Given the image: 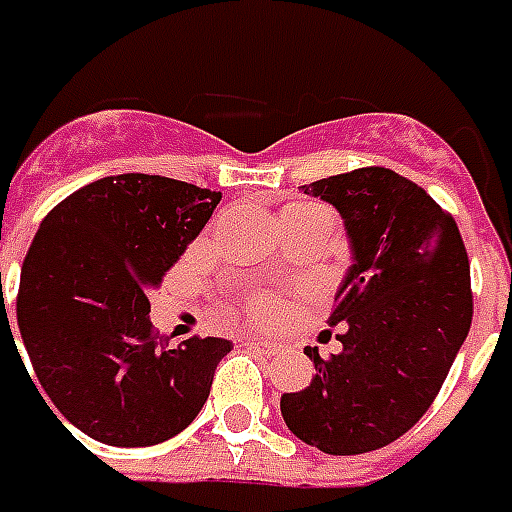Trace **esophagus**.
<instances>
[{"label": "esophagus", "mask_w": 512, "mask_h": 512, "mask_svg": "<svg viewBox=\"0 0 512 512\" xmlns=\"http://www.w3.org/2000/svg\"><path fill=\"white\" fill-rule=\"evenodd\" d=\"M243 346L245 349L256 351L259 357H275L277 354V346H272V343H267V341H259V338H245Z\"/></svg>", "instance_id": "1"}]
</instances>
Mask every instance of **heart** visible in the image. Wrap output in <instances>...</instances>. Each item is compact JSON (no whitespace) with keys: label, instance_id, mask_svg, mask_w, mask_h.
<instances>
[{"label":"heart","instance_id":"b5f03b06","mask_svg":"<svg viewBox=\"0 0 512 512\" xmlns=\"http://www.w3.org/2000/svg\"><path fill=\"white\" fill-rule=\"evenodd\" d=\"M314 203H293L285 211H314ZM243 312L251 317L256 325H275L280 320L282 306L275 296H269V293H253L251 298H245L243 301Z\"/></svg>","mask_w":512,"mask_h":512}]
</instances>
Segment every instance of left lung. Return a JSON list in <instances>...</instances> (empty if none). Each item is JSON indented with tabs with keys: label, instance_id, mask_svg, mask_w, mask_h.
<instances>
[{
	"label": "left lung",
	"instance_id": "8db88e82",
	"mask_svg": "<svg viewBox=\"0 0 512 512\" xmlns=\"http://www.w3.org/2000/svg\"><path fill=\"white\" fill-rule=\"evenodd\" d=\"M338 208L354 264L327 325L343 351L304 349L317 375L282 394L285 425L327 455H362L396 441L423 418L473 320L470 264L449 211L383 166L304 185Z\"/></svg>",
	"mask_w": 512,
	"mask_h": 512
}]
</instances>
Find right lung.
Masks as SVG:
<instances>
[{
	"label": "right lung",
	"mask_w": 512,
	"mask_h": 512,
	"mask_svg": "<svg viewBox=\"0 0 512 512\" xmlns=\"http://www.w3.org/2000/svg\"><path fill=\"white\" fill-rule=\"evenodd\" d=\"M219 200L222 192L179 179L116 174L71 192L39 224L20 272V333L49 402L94 441L153 447L206 404L232 343H169L147 317L145 290Z\"/></svg>",
	"instance_id": "1"
}]
</instances>
